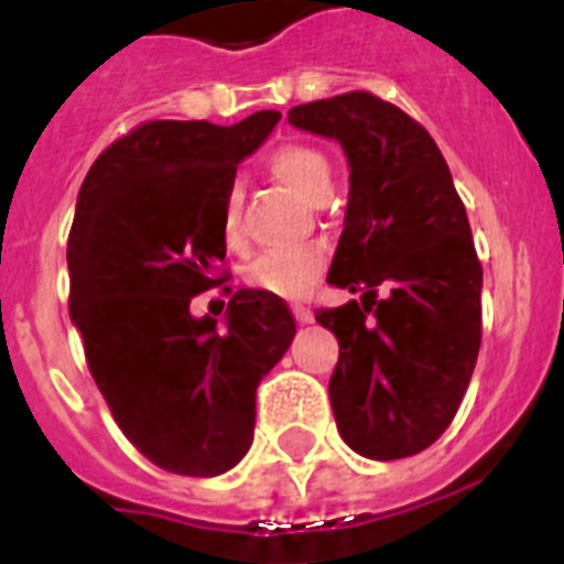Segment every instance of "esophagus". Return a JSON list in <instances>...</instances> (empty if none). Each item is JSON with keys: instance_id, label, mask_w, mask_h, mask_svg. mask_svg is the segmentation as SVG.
<instances>
[{"instance_id": "34e87169", "label": "esophagus", "mask_w": 564, "mask_h": 564, "mask_svg": "<svg viewBox=\"0 0 564 564\" xmlns=\"http://www.w3.org/2000/svg\"><path fill=\"white\" fill-rule=\"evenodd\" d=\"M293 316H296L299 325H311L313 322V311L305 305H293Z\"/></svg>"}]
</instances>
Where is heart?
<instances>
[{
	"label": "heart",
	"instance_id": "1",
	"mask_svg": "<svg viewBox=\"0 0 564 564\" xmlns=\"http://www.w3.org/2000/svg\"><path fill=\"white\" fill-rule=\"evenodd\" d=\"M268 172L307 200H322L330 188L327 158L316 149L305 147V143H279L268 154ZM220 228L228 246H237L242 239V188L237 183H231L223 194ZM325 262L327 253L318 242L273 248V251H265L262 257L253 259L251 268L246 271V279L253 291L273 293L279 299H299L311 291Z\"/></svg>",
	"mask_w": 564,
	"mask_h": 564
}]
</instances>
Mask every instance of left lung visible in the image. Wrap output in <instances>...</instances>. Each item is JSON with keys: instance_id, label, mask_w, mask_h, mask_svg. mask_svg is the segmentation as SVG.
<instances>
[{"instance_id": "obj_1", "label": "left lung", "mask_w": 564, "mask_h": 564, "mask_svg": "<svg viewBox=\"0 0 564 564\" xmlns=\"http://www.w3.org/2000/svg\"><path fill=\"white\" fill-rule=\"evenodd\" d=\"M288 121L336 138L350 161L327 282L361 302L316 311L338 338L336 426L370 460L417 455L457 415L480 350L482 265L466 206L432 134L367 89L299 104Z\"/></svg>"}]
</instances>
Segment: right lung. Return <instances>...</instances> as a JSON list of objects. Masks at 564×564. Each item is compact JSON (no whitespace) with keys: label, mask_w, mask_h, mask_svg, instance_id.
<instances>
[{"label":"right lung","mask_w":564,"mask_h":564,"mask_svg":"<svg viewBox=\"0 0 564 564\" xmlns=\"http://www.w3.org/2000/svg\"><path fill=\"white\" fill-rule=\"evenodd\" d=\"M279 118L147 121L98 154L78 192L69 318L115 423L172 475L214 477L242 460L259 381L296 333L282 299L248 288H223L226 330L188 311L231 276L220 268L223 194Z\"/></svg>","instance_id":"obj_1"}]
</instances>
